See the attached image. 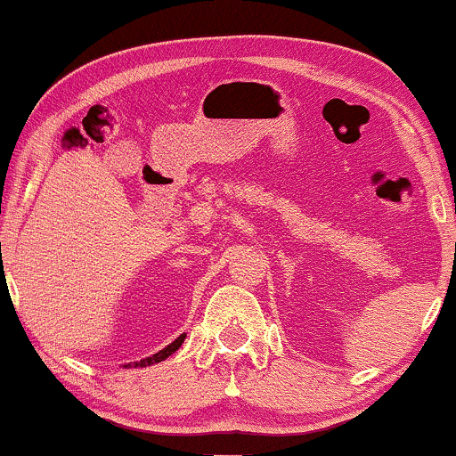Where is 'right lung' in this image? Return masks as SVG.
<instances>
[{"instance_id": "obj_1", "label": "right lung", "mask_w": 456, "mask_h": 456, "mask_svg": "<svg viewBox=\"0 0 456 456\" xmlns=\"http://www.w3.org/2000/svg\"><path fill=\"white\" fill-rule=\"evenodd\" d=\"M183 338H185V334H182L179 336V338H175L171 342V345L168 346H165L162 348V351H159V353H154V355L151 357H145V359H142V362H134V363H126V368H131V365H134V368H145V365H154V363H159V362H165V359L168 357V355H173V353L177 351L179 346H182V342H183Z\"/></svg>"}]
</instances>
